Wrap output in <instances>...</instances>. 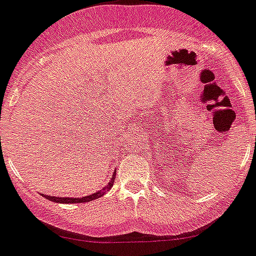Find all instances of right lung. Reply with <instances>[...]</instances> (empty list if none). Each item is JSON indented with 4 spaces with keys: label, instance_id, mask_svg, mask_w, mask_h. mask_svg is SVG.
<instances>
[{
    "label": "right lung",
    "instance_id": "right-lung-1",
    "mask_svg": "<svg viewBox=\"0 0 256 256\" xmlns=\"http://www.w3.org/2000/svg\"><path fill=\"white\" fill-rule=\"evenodd\" d=\"M116 178V169H114V174H112V178L110 180L108 184L104 188H102L101 190L98 192L93 193V194L86 196V197H80V198H73V197H50V196H44L46 200H52V202H56V204H83V202H90V200H97V198L102 197L106 192H108L111 190V187L114 186V180Z\"/></svg>",
    "mask_w": 256,
    "mask_h": 256
}]
</instances>
